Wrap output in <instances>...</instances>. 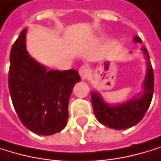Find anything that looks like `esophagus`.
Returning <instances> with one entry per match:
<instances>
[{
  "mask_svg": "<svg viewBox=\"0 0 161 161\" xmlns=\"http://www.w3.org/2000/svg\"><path fill=\"white\" fill-rule=\"evenodd\" d=\"M89 73H90V70H89V68L87 66H81L79 69V74L81 76L82 79H86L88 76H89Z\"/></svg>",
  "mask_w": 161,
  "mask_h": 161,
  "instance_id": "34e87169",
  "label": "esophagus"
}]
</instances>
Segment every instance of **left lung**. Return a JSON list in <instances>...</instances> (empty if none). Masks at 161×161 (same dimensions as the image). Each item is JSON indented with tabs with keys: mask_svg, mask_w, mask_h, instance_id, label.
I'll return each instance as SVG.
<instances>
[{
	"mask_svg": "<svg viewBox=\"0 0 161 161\" xmlns=\"http://www.w3.org/2000/svg\"><path fill=\"white\" fill-rule=\"evenodd\" d=\"M134 40L136 43L142 42L138 36H136ZM142 51L147 59L148 71L143 84L144 92L139 98L130 100L122 105L112 107L107 105L98 93L92 92V104L94 114L98 121L107 127L115 130H122L136 125L143 118L151 104L155 85L154 70L150 61V56L145 47H143Z\"/></svg>",
	"mask_w": 161,
	"mask_h": 161,
	"instance_id": "obj_1",
	"label": "left lung"
}]
</instances>
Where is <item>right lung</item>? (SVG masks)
<instances>
[{"label":"right lung","mask_w":161,"mask_h":161,"mask_svg":"<svg viewBox=\"0 0 161 161\" xmlns=\"http://www.w3.org/2000/svg\"><path fill=\"white\" fill-rule=\"evenodd\" d=\"M23 29L10 51L8 88L14 109L25 127L41 136L61 132L69 117V100L77 70H49L38 64L25 49Z\"/></svg>","instance_id":"obj_1"}]
</instances>
